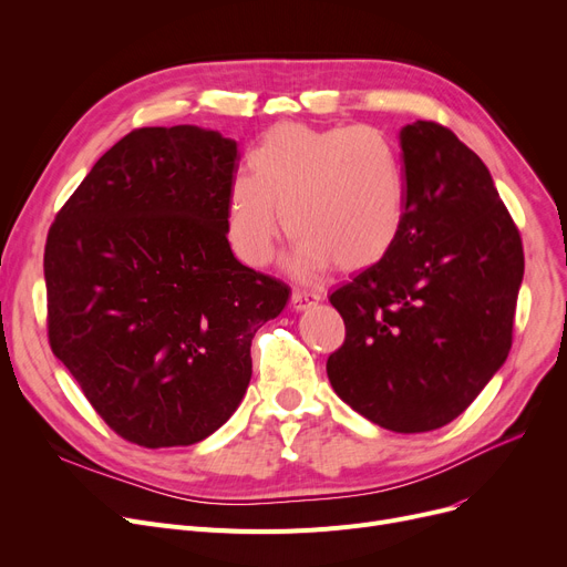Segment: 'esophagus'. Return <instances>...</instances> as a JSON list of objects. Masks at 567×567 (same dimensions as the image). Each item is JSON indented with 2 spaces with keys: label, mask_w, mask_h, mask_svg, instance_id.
<instances>
[{
  "label": "esophagus",
  "mask_w": 567,
  "mask_h": 567,
  "mask_svg": "<svg viewBox=\"0 0 567 567\" xmlns=\"http://www.w3.org/2000/svg\"><path fill=\"white\" fill-rule=\"evenodd\" d=\"M319 299H321V293H317V291L296 289V291L291 293V308H293V310H306V308L319 303Z\"/></svg>",
  "instance_id": "obj_1"
}]
</instances>
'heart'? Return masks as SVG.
<instances>
[{
    "label": "heart",
    "mask_w": 567,
    "mask_h": 567,
    "mask_svg": "<svg viewBox=\"0 0 567 567\" xmlns=\"http://www.w3.org/2000/svg\"><path fill=\"white\" fill-rule=\"evenodd\" d=\"M248 165L227 197L229 241L248 266L274 259L282 216L296 236L287 266L301 278L331 261L359 271L400 238L406 169L381 128L278 124L255 144Z\"/></svg>",
    "instance_id": "1"
}]
</instances>
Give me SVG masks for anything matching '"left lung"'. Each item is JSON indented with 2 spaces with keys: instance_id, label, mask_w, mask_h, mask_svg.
<instances>
[{
  "instance_id": "obj_1",
  "label": "left lung",
  "mask_w": 567,
  "mask_h": 567,
  "mask_svg": "<svg viewBox=\"0 0 567 567\" xmlns=\"http://www.w3.org/2000/svg\"><path fill=\"white\" fill-rule=\"evenodd\" d=\"M404 227L391 252L331 293L347 338L333 391L374 425H449L508 359L524 278L519 231L485 163L434 122L400 131Z\"/></svg>"
}]
</instances>
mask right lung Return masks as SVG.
Returning a JSON list of instances; mask_svg holds the SVG:
<instances>
[{"label": "right lung", "mask_w": 567, "mask_h": 567, "mask_svg": "<svg viewBox=\"0 0 567 567\" xmlns=\"http://www.w3.org/2000/svg\"><path fill=\"white\" fill-rule=\"evenodd\" d=\"M236 161L218 131H133L48 231L52 353L101 419L144 449L193 445L229 421L252 377V338L289 299L229 248Z\"/></svg>", "instance_id": "1"}]
</instances>
